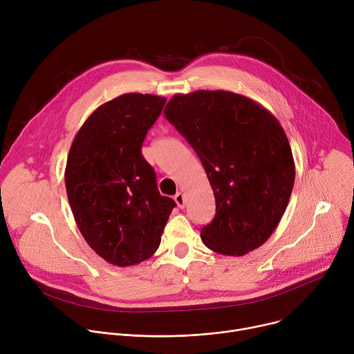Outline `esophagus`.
<instances>
[{"label": "esophagus", "mask_w": 354, "mask_h": 354, "mask_svg": "<svg viewBox=\"0 0 354 354\" xmlns=\"http://www.w3.org/2000/svg\"><path fill=\"white\" fill-rule=\"evenodd\" d=\"M174 198H175V201H176V205H178L179 209H183V207H185V194H183L182 192H178Z\"/></svg>", "instance_id": "esophagus-1"}]
</instances>
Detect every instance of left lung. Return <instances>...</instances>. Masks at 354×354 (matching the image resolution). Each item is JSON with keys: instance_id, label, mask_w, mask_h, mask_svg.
Masks as SVG:
<instances>
[{"instance_id": "obj_1", "label": "left lung", "mask_w": 354, "mask_h": 354, "mask_svg": "<svg viewBox=\"0 0 354 354\" xmlns=\"http://www.w3.org/2000/svg\"><path fill=\"white\" fill-rule=\"evenodd\" d=\"M164 115L196 151L214 192L216 216L201 228L203 243L227 257L263 245L286 212L295 178L279 120L228 91L176 93Z\"/></svg>"}]
</instances>
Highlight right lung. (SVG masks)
Instances as JSON below:
<instances>
[{"label":"right lung","mask_w":354,"mask_h":354,"mask_svg":"<svg viewBox=\"0 0 354 354\" xmlns=\"http://www.w3.org/2000/svg\"><path fill=\"white\" fill-rule=\"evenodd\" d=\"M165 97L124 93L100 105L78 130L67 158L66 189L75 223L106 262L126 268L153 257L172 209L141 145Z\"/></svg>","instance_id":"obj_1"}]
</instances>
